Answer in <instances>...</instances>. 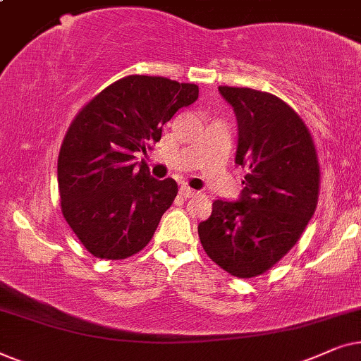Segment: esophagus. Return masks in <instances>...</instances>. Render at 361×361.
<instances>
[{
	"label": "esophagus",
	"instance_id": "esophagus-1",
	"mask_svg": "<svg viewBox=\"0 0 361 361\" xmlns=\"http://www.w3.org/2000/svg\"><path fill=\"white\" fill-rule=\"evenodd\" d=\"M180 195L183 196V198H193V196L198 195V191L191 190L190 186H181V188H180Z\"/></svg>",
	"mask_w": 361,
	"mask_h": 361
}]
</instances>
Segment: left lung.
<instances>
[{"mask_svg": "<svg viewBox=\"0 0 361 361\" xmlns=\"http://www.w3.org/2000/svg\"><path fill=\"white\" fill-rule=\"evenodd\" d=\"M238 118L236 163L246 168L239 201L216 200L198 226L209 259L231 276H261L299 241L315 213L320 166L309 128L269 92L221 85Z\"/></svg>", "mask_w": 361, "mask_h": 361, "instance_id": "left-lung-1", "label": "left lung"}]
</instances>
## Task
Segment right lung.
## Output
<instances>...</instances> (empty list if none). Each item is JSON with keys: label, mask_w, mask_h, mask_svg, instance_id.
<instances>
[{"label": "right lung", "mask_w": 361, "mask_h": 361, "mask_svg": "<svg viewBox=\"0 0 361 361\" xmlns=\"http://www.w3.org/2000/svg\"><path fill=\"white\" fill-rule=\"evenodd\" d=\"M196 99V84L127 75L72 120L57 158L61 209L92 256L118 261L150 243L178 185L152 178L135 152L160 140L163 125Z\"/></svg>", "instance_id": "1"}]
</instances>
